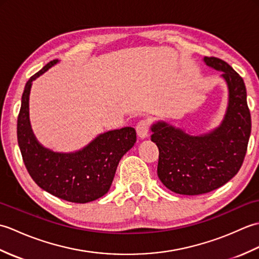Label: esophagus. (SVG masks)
<instances>
[{"label":"esophagus","instance_id":"obj_1","mask_svg":"<svg viewBox=\"0 0 259 259\" xmlns=\"http://www.w3.org/2000/svg\"><path fill=\"white\" fill-rule=\"evenodd\" d=\"M137 135H138L141 139L147 138L149 136L150 130V121L149 120H141L136 126Z\"/></svg>","mask_w":259,"mask_h":259}]
</instances>
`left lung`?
I'll return each instance as SVG.
<instances>
[{
    "instance_id": "1",
    "label": "left lung",
    "mask_w": 259,
    "mask_h": 259,
    "mask_svg": "<svg viewBox=\"0 0 259 259\" xmlns=\"http://www.w3.org/2000/svg\"><path fill=\"white\" fill-rule=\"evenodd\" d=\"M221 71L228 88V106L222 123L202 135H190L166 121L151 125L159 149L158 177L176 194L195 196L222 187L238 172L247 151L251 119L244 80L217 58H203Z\"/></svg>"
}]
</instances>
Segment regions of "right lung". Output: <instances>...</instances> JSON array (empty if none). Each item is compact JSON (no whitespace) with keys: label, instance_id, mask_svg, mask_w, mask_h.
<instances>
[{"label":"right lung","instance_id":"obj_1","mask_svg":"<svg viewBox=\"0 0 259 259\" xmlns=\"http://www.w3.org/2000/svg\"><path fill=\"white\" fill-rule=\"evenodd\" d=\"M58 62H49L26 82L18 118V142L27 171L40 188L63 200L85 203L109 191L119 161L136 144V130L124 126L107 131L74 152H56L43 147L31 128L30 91L32 82Z\"/></svg>","mask_w":259,"mask_h":259}]
</instances>
